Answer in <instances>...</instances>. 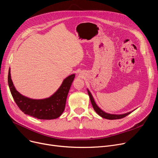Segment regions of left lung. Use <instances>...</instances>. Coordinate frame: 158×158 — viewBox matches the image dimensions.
I'll use <instances>...</instances> for the list:
<instances>
[{
	"label": "left lung",
	"instance_id": "obj_1",
	"mask_svg": "<svg viewBox=\"0 0 158 158\" xmlns=\"http://www.w3.org/2000/svg\"><path fill=\"white\" fill-rule=\"evenodd\" d=\"M88 91V95L89 97H90V101H91V103L92 105V106L94 109V110L97 112V114L98 115H99L101 117L105 119H110V120H112V119H121V118H123L126 117V116H127L128 114H130V113H131V112H128V113H126V114H120V115H116V114H108V113H106L104 111H102V110H101L98 106V105H96V103L94 101V99L92 97V95L90 93V92L88 90H87Z\"/></svg>",
	"mask_w": 158,
	"mask_h": 158
}]
</instances>
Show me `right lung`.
Listing matches in <instances>:
<instances>
[{"instance_id":"add662e5","label":"right lung","mask_w":158,"mask_h":158,"mask_svg":"<svg viewBox=\"0 0 158 158\" xmlns=\"http://www.w3.org/2000/svg\"><path fill=\"white\" fill-rule=\"evenodd\" d=\"M75 77V74L67 77L59 88L51 97L43 99H33L17 91L8 72V85L12 97L20 110L25 114L39 119H53L59 118L64 110L68 92Z\"/></svg>"}]
</instances>
